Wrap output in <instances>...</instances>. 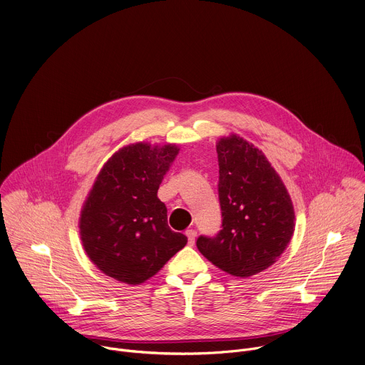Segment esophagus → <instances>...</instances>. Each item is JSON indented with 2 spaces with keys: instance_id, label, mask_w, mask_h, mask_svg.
<instances>
[{
  "instance_id": "34e87169",
  "label": "esophagus",
  "mask_w": 365,
  "mask_h": 365,
  "mask_svg": "<svg viewBox=\"0 0 365 365\" xmlns=\"http://www.w3.org/2000/svg\"><path fill=\"white\" fill-rule=\"evenodd\" d=\"M186 237H187V244L193 245L195 244V238H196V231L195 230H187L186 231Z\"/></svg>"
}]
</instances>
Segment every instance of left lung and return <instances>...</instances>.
I'll return each instance as SVG.
<instances>
[{
	"mask_svg": "<svg viewBox=\"0 0 365 365\" xmlns=\"http://www.w3.org/2000/svg\"><path fill=\"white\" fill-rule=\"evenodd\" d=\"M222 230L196 247L222 272L250 277L270 267L294 231L290 195L262 150L237 134L217 143Z\"/></svg>",
	"mask_w": 365,
	"mask_h": 365,
	"instance_id": "left-lung-1",
	"label": "left lung"
}]
</instances>
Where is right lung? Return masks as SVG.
I'll list each match as a JSON object with an SVG mask.
<instances>
[{
    "mask_svg": "<svg viewBox=\"0 0 365 365\" xmlns=\"http://www.w3.org/2000/svg\"><path fill=\"white\" fill-rule=\"evenodd\" d=\"M176 144L135 143L103 165L79 218L82 245L103 273L140 284L158 273L187 238L168 225L159 186L176 159Z\"/></svg>",
    "mask_w": 365,
    "mask_h": 365,
    "instance_id": "right-lung-1",
    "label": "right lung"
}]
</instances>
